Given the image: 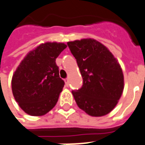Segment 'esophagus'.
<instances>
[{
    "mask_svg": "<svg viewBox=\"0 0 145 145\" xmlns=\"http://www.w3.org/2000/svg\"><path fill=\"white\" fill-rule=\"evenodd\" d=\"M64 82H65L66 86H68V85H69V79H68V78H65V79H64Z\"/></svg>",
    "mask_w": 145,
    "mask_h": 145,
    "instance_id": "esophagus-1",
    "label": "esophagus"
}]
</instances>
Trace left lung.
Segmentation results:
<instances>
[{
    "instance_id": "1",
    "label": "left lung",
    "mask_w": 145,
    "mask_h": 145,
    "mask_svg": "<svg viewBox=\"0 0 145 145\" xmlns=\"http://www.w3.org/2000/svg\"><path fill=\"white\" fill-rule=\"evenodd\" d=\"M83 84L73 90L76 104L88 115L100 117L111 112L122 96L124 77L117 59L107 47L92 38L69 41Z\"/></svg>"
}]
</instances>
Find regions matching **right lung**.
Masks as SVG:
<instances>
[{"label": "right lung", "instance_id": "obj_1", "mask_svg": "<svg viewBox=\"0 0 145 145\" xmlns=\"http://www.w3.org/2000/svg\"><path fill=\"white\" fill-rule=\"evenodd\" d=\"M67 45L46 42L30 51L12 79L13 96L20 107L32 116L45 115L55 107L64 86L56 59Z\"/></svg>", "mask_w": 145, "mask_h": 145}]
</instances>
